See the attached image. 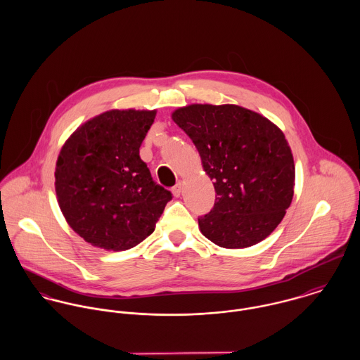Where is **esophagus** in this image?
Segmentation results:
<instances>
[{
	"instance_id": "esophagus-1",
	"label": "esophagus",
	"mask_w": 360,
	"mask_h": 360,
	"mask_svg": "<svg viewBox=\"0 0 360 360\" xmlns=\"http://www.w3.org/2000/svg\"><path fill=\"white\" fill-rule=\"evenodd\" d=\"M172 193H173V195H174L176 198L180 197L181 193H183V184H181V183H177V184L172 188Z\"/></svg>"
}]
</instances>
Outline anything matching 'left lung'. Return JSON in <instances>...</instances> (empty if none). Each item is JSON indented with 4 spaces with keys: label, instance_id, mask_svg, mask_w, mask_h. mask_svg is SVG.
<instances>
[{
    "label": "left lung",
    "instance_id": "left-lung-1",
    "mask_svg": "<svg viewBox=\"0 0 360 360\" xmlns=\"http://www.w3.org/2000/svg\"><path fill=\"white\" fill-rule=\"evenodd\" d=\"M173 122L198 150L213 181V209L198 219L213 244L241 250L269 237L285 216L295 187L291 147L278 126L234 103H191Z\"/></svg>",
    "mask_w": 360,
    "mask_h": 360
}]
</instances>
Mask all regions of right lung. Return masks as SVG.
Instances as JSON below:
<instances>
[{"instance_id": "right-lung-1", "label": "right lung", "mask_w": 360, "mask_h": 360, "mask_svg": "<svg viewBox=\"0 0 360 360\" xmlns=\"http://www.w3.org/2000/svg\"><path fill=\"white\" fill-rule=\"evenodd\" d=\"M156 109H110L80 124L62 146L55 193L66 223L86 243L126 251L153 234L172 194L155 184L140 147Z\"/></svg>"}]
</instances>
